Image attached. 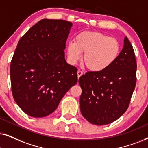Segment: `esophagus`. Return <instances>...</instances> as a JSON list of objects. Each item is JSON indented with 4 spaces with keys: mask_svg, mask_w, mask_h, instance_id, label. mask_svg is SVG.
I'll return each mask as SVG.
<instances>
[{
    "mask_svg": "<svg viewBox=\"0 0 148 148\" xmlns=\"http://www.w3.org/2000/svg\"><path fill=\"white\" fill-rule=\"evenodd\" d=\"M83 72H82V71H80V70H78V72H77V76H78V78H79L80 76H81L82 75H83Z\"/></svg>",
    "mask_w": 148,
    "mask_h": 148,
    "instance_id": "34e87169",
    "label": "esophagus"
}]
</instances>
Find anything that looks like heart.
Masks as SVG:
<instances>
[{"instance_id": "heart-1", "label": "heart", "mask_w": 148, "mask_h": 148, "mask_svg": "<svg viewBox=\"0 0 148 148\" xmlns=\"http://www.w3.org/2000/svg\"><path fill=\"white\" fill-rule=\"evenodd\" d=\"M121 45L115 37H108L96 31H83L76 35L74 43L67 47L68 60L75 64L84 53L83 61L91 72H101L107 70L118 58Z\"/></svg>"}]
</instances>
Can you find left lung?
I'll return each mask as SVG.
<instances>
[{"label": "left lung", "mask_w": 148, "mask_h": 148, "mask_svg": "<svg viewBox=\"0 0 148 148\" xmlns=\"http://www.w3.org/2000/svg\"><path fill=\"white\" fill-rule=\"evenodd\" d=\"M136 62L127 37L115 63L101 72H87L80 76L81 114L91 124L106 125L126 111L136 82Z\"/></svg>", "instance_id": "8db88e82"}]
</instances>
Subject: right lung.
<instances>
[{
    "label": "right lung",
    "mask_w": 148,
    "mask_h": 148,
    "mask_svg": "<svg viewBox=\"0 0 148 148\" xmlns=\"http://www.w3.org/2000/svg\"><path fill=\"white\" fill-rule=\"evenodd\" d=\"M72 27L66 20L43 19L17 45L10 66L12 95L20 108L31 117H46L55 111L77 83V68L65 59Z\"/></svg>",
    "instance_id": "add662e5"
}]
</instances>
